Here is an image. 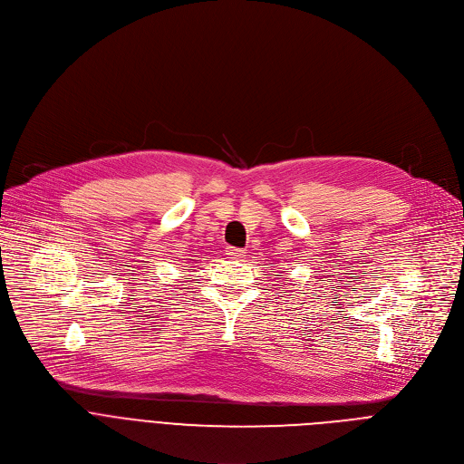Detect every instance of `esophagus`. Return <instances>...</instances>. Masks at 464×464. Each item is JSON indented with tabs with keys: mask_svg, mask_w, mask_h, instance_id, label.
<instances>
[{
	"mask_svg": "<svg viewBox=\"0 0 464 464\" xmlns=\"http://www.w3.org/2000/svg\"><path fill=\"white\" fill-rule=\"evenodd\" d=\"M227 254H228V256H232V258H241V256H245V250H243V248H234V246H228Z\"/></svg>",
	"mask_w": 464,
	"mask_h": 464,
	"instance_id": "34e87169",
	"label": "esophagus"
}]
</instances>
